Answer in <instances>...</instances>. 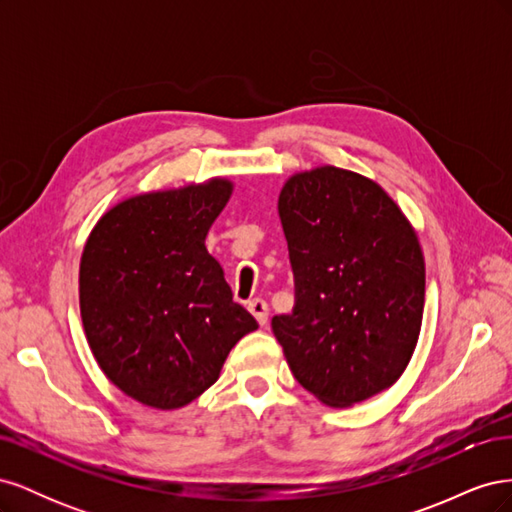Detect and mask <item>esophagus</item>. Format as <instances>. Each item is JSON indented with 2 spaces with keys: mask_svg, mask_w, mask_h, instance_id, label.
<instances>
[{
  "mask_svg": "<svg viewBox=\"0 0 512 512\" xmlns=\"http://www.w3.org/2000/svg\"><path fill=\"white\" fill-rule=\"evenodd\" d=\"M250 312H252V316L258 320V324L260 327H265L267 324V318H269V307H267V303L262 301V299H254V301H250Z\"/></svg>",
  "mask_w": 512,
  "mask_h": 512,
  "instance_id": "1",
  "label": "esophagus"
}]
</instances>
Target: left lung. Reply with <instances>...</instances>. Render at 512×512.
Wrapping results in <instances>:
<instances>
[{
	"instance_id": "obj_1",
	"label": "left lung",
	"mask_w": 512,
	"mask_h": 512,
	"mask_svg": "<svg viewBox=\"0 0 512 512\" xmlns=\"http://www.w3.org/2000/svg\"><path fill=\"white\" fill-rule=\"evenodd\" d=\"M297 288L271 329L322 404L348 408L404 374L423 324L425 258L376 181L337 166L294 173L277 198Z\"/></svg>"
}]
</instances>
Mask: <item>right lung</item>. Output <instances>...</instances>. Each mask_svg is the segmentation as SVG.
<instances>
[{"label":"right lung","instance_id":"add662e5","mask_svg":"<svg viewBox=\"0 0 512 512\" xmlns=\"http://www.w3.org/2000/svg\"><path fill=\"white\" fill-rule=\"evenodd\" d=\"M232 188L213 177L136 194L89 232L79 269L85 337L104 376L138 404L188 406L258 329L205 247Z\"/></svg>","mask_w":512,"mask_h":512}]
</instances>
